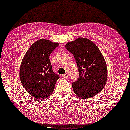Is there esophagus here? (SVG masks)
I'll use <instances>...</instances> for the list:
<instances>
[{
  "label": "esophagus",
  "instance_id": "obj_1",
  "mask_svg": "<svg viewBox=\"0 0 130 130\" xmlns=\"http://www.w3.org/2000/svg\"><path fill=\"white\" fill-rule=\"evenodd\" d=\"M62 77H63V78H68V74L67 73H66L62 75Z\"/></svg>",
  "mask_w": 130,
  "mask_h": 130
}]
</instances>
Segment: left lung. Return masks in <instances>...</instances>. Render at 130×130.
<instances>
[{
	"label": "left lung",
	"mask_w": 130,
	"mask_h": 130,
	"mask_svg": "<svg viewBox=\"0 0 130 130\" xmlns=\"http://www.w3.org/2000/svg\"><path fill=\"white\" fill-rule=\"evenodd\" d=\"M65 47L73 55L79 70V78L72 83L74 92L81 99L94 96L103 89L107 79L106 63L99 48L84 38L69 42Z\"/></svg>",
	"instance_id": "8db88e82"
}]
</instances>
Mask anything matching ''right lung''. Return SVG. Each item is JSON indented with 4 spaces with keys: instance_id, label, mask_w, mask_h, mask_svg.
Masks as SVG:
<instances>
[{
    "instance_id": "obj_1",
    "label": "right lung",
    "mask_w": 130,
    "mask_h": 130,
    "mask_svg": "<svg viewBox=\"0 0 130 130\" xmlns=\"http://www.w3.org/2000/svg\"><path fill=\"white\" fill-rule=\"evenodd\" d=\"M58 45L46 39L38 40L31 45L22 59L20 69L21 82L34 98L43 100L50 96L59 78L49 60L51 52Z\"/></svg>"
}]
</instances>
